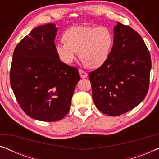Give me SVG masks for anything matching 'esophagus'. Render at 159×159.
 <instances>
[{"label": "esophagus", "mask_w": 159, "mask_h": 159, "mask_svg": "<svg viewBox=\"0 0 159 159\" xmlns=\"http://www.w3.org/2000/svg\"><path fill=\"white\" fill-rule=\"evenodd\" d=\"M79 72H80V77H81L82 78H86L87 77H88V74H87L86 71H84L83 70H81V69H80Z\"/></svg>", "instance_id": "obj_1"}]
</instances>
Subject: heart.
Masks as SVG:
<instances>
[{"label": "heart", "mask_w": 159, "mask_h": 159, "mask_svg": "<svg viewBox=\"0 0 159 159\" xmlns=\"http://www.w3.org/2000/svg\"><path fill=\"white\" fill-rule=\"evenodd\" d=\"M63 38L65 43H58L55 48L64 64H72L79 53L84 64L90 68H98L109 57L113 36L107 27H73L65 32Z\"/></svg>", "instance_id": "obj_1"}]
</instances>
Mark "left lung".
<instances>
[{"label":"left lung","mask_w":159,"mask_h":159,"mask_svg":"<svg viewBox=\"0 0 159 159\" xmlns=\"http://www.w3.org/2000/svg\"><path fill=\"white\" fill-rule=\"evenodd\" d=\"M109 57L89 73L95 105L103 114L119 116L139 105L149 86L151 59L143 38L118 22Z\"/></svg>","instance_id":"8db88e82"}]
</instances>
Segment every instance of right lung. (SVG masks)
<instances>
[{"instance_id": "1", "label": "right lung", "mask_w": 159, "mask_h": 159, "mask_svg": "<svg viewBox=\"0 0 159 159\" xmlns=\"http://www.w3.org/2000/svg\"><path fill=\"white\" fill-rule=\"evenodd\" d=\"M53 23L34 28L13 54L11 86L21 108L32 119L61 120L69 112L80 77L78 69L58 58Z\"/></svg>"}]
</instances>
